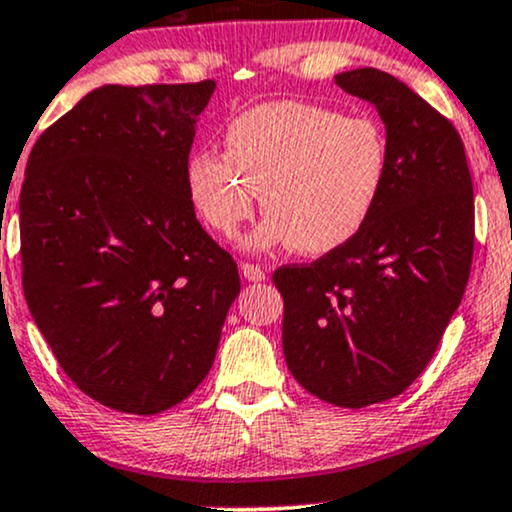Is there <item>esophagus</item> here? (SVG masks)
<instances>
[{
	"instance_id": "esophagus-1",
	"label": "esophagus",
	"mask_w": 512,
	"mask_h": 512,
	"mask_svg": "<svg viewBox=\"0 0 512 512\" xmlns=\"http://www.w3.org/2000/svg\"><path fill=\"white\" fill-rule=\"evenodd\" d=\"M240 272H243V276L248 281H264V279H267V272H264V267H260V264H255V262H243V264H240Z\"/></svg>"
}]
</instances>
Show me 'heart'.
Returning <instances> with one entry per match:
<instances>
[{
  "label": "heart",
  "mask_w": 512,
  "mask_h": 512,
  "mask_svg": "<svg viewBox=\"0 0 512 512\" xmlns=\"http://www.w3.org/2000/svg\"><path fill=\"white\" fill-rule=\"evenodd\" d=\"M226 154L195 151L187 192L211 231L233 238L255 214L257 192L269 216L252 248L289 243L301 255H327L366 226L390 170V142L373 117L330 105L272 101L226 127Z\"/></svg>",
  "instance_id": "1"
}]
</instances>
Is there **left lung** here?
<instances>
[{"label": "left lung", "mask_w": 512, "mask_h": 512, "mask_svg": "<svg viewBox=\"0 0 512 512\" xmlns=\"http://www.w3.org/2000/svg\"><path fill=\"white\" fill-rule=\"evenodd\" d=\"M385 122L390 170L366 226L310 264H284V356L334 407L402 395L424 373L467 289L474 190L457 129L380 69L334 76Z\"/></svg>", "instance_id": "obj_1"}]
</instances>
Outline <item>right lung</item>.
Wrapping results in <instances>:
<instances>
[{"instance_id": "1", "label": "right lung", "mask_w": 512, "mask_h": 512, "mask_svg": "<svg viewBox=\"0 0 512 512\" xmlns=\"http://www.w3.org/2000/svg\"><path fill=\"white\" fill-rule=\"evenodd\" d=\"M214 88L101 86L40 134L26 163L28 310L69 380L125 414H161L195 392L240 291L185 178Z\"/></svg>"}]
</instances>
